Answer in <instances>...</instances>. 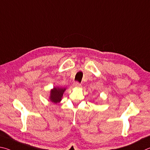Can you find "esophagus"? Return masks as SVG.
Returning a JSON list of instances; mask_svg holds the SVG:
<instances>
[{"instance_id":"34e87169","label":"esophagus","mask_w":150,"mask_h":150,"mask_svg":"<svg viewBox=\"0 0 150 150\" xmlns=\"http://www.w3.org/2000/svg\"><path fill=\"white\" fill-rule=\"evenodd\" d=\"M74 86H75L76 88H80L81 86H82V85H81V83H80L79 82H75L74 84Z\"/></svg>"}]
</instances>
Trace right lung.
<instances>
[{
  "instance_id": "add662e5",
  "label": "right lung",
  "mask_w": 150,
  "mask_h": 150,
  "mask_svg": "<svg viewBox=\"0 0 150 150\" xmlns=\"http://www.w3.org/2000/svg\"><path fill=\"white\" fill-rule=\"evenodd\" d=\"M66 88H62L59 87H54L51 90L50 93V101L54 103H57L62 100V97L63 96Z\"/></svg>"
}]
</instances>
